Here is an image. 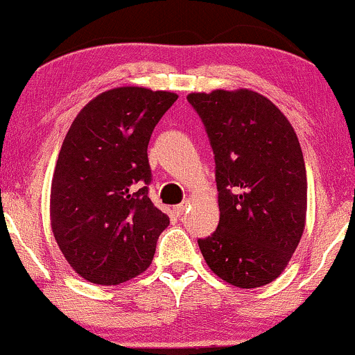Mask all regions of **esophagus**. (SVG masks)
I'll return each instance as SVG.
<instances>
[{
  "mask_svg": "<svg viewBox=\"0 0 355 355\" xmlns=\"http://www.w3.org/2000/svg\"><path fill=\"white\" fill-rule=\"evenodd\" d=\"M187 209H189V203H187V202H183V203H180V205H177V207H175V214H177L178 215V217H180V215H183V214H185V210Z\"/></svg>",
  "mask_w": 355,
  "mask_h": 355,
  "instance_id": "obj_1",
  "label": "esophagus"
}]
</instances>
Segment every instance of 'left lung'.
Returning a JSON list of instances; mask_svg holds the SVG:
<instances>
[{
	"mask_svg": "<svg viewBox=\"0 0 355 355\" xmlns=\"http://www.w3.org/2000/svg\"><path fill=\"white\" fill-rule=\"evenodd\" d=\"M215 155L218 227L198 240L215 275L239 288L275 280L305 229L307 175L294 126L267 96L247 88L187 96Z\"/></svg>",
	"mask_w": 355,
	"mask_h": 355,
	"instance_id": "left-lung-1",
	"label": "left lung"
}]
</instances>
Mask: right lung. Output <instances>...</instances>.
Returning <instances> with one entry per match:
<instances>
[{"label":"right lung","instance_id":"add662e5","mask_svg":"<svg viewBox=\"0 0 355 355\" xmlns=\"http://www.w3.org/2000/svg\"><path fill=\"white\" fill-rule=\"evenodd\" d=\"M172 92L118 87L88 101L68 130L51 180L50 220L73 270L98 285L140 275L170 218L148 198L150 137Z\"/></svg>","mask_w":355,"mask_h":355}]
</instances>
